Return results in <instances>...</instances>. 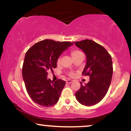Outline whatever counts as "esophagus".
I'll return each mask as SVG.
<instances>
[{
	"label": "esophagus",
	"instance_id": "obj_1",
	"mask_svg": "<svg viewBox=\"0 0 131 131\" xmlns=\"http://www.w3.org/2000/svg\"><path fill=\"white\" fill-rule=\"evenodd\" d=\"M72 82H73V81L71 80V79H68V80H67V83H68V84H70V83H71Z\"/></svg>",
	"mask_w": 131,
	"mask_h": 131
}]
</instances>
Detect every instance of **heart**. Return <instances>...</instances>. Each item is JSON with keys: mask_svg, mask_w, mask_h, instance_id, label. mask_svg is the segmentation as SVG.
I'll list each match as a JSON object with an SVG mask.
<instances>
[{"mask_svg": "<svg viewBox=\"0 0 131 131\" xmlns=\"http://www.w3.org/2000/svg\"><path fill=\"white\" fill-rule=\"evenodd\" d=\"M81 53H82V52H80L79 50H72L71 51V55L72 58L74 59L75 57H76L77 56H78L79 55H80ZM60 63V58H58V60H57V63L59 64ZM74 74L73 73H69V76H71V77H73V76H74Z\"/></svg>", "mask_w": 131, "mask_h": 131, "instance_id": "1", "label": "heart"}]
</instances>
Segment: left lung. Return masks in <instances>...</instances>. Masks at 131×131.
I'll return each mask as SVG.
<instances>
[{"label": "left lung", "instance_id": "8db88e82", "mask_svg": "<svg viewBox=\"0 0 131 131\" xmlns=\"http://www.w3.org/2000/svg\"><path fill=\"white\" fill-rule=\"evenodd\" d=\"M86 55V64L82 74L89 76L90 81L75 94L81 104L92 106L104 98L110 85L113 72L112 57L101 45L90 39L75 42Z\"/></svg>", "mask_w": 131, "mask_h": 131}]
</instances>
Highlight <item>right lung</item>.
Returning a JSON list of instances; mask_svg holds the SVG:
<instances>
[{
	"mask_svg": "<svg viewBox=\"0 0 131 131\" xmlns=\"http://www.w3.org/2000/svg\"><path fill=\"white\" fill-rule=\"evenodd\" d=\"M71 42H56L45 39L38 42L26 52L22 75L27 92L35 103L40 106H51L58 102L65 81H52L47 78V70L55 68L61 55Z\"/></svg>",
	"mask_w": 131,
	"mask_h": 131,
	"instance_id": "add662e5",
	"label": "right lung"
}]
</instances>
